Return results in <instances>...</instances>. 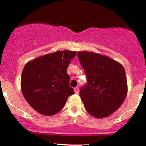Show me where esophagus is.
<instances>
[{"mask_svg":"<svg viewBox=\"0 0 146 146\" xmlns=\"http://www.w3.org/2000/svg\"><path fill=\"white\" fill-rule=\"evenodd\" d=\"M74 92L76 93V94H78V92H79V88H78V87H76V88H75L74 89Z\"/></svg>","mask_w":146,"mask_h":146,"instance_id":"obj_1","label":"esophagus"}]
</instances>
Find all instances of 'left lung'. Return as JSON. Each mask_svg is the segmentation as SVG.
I'll use <instances>...</instances> for the list:
<instances>
[{"instance_id":"obj_1","label":"left lung","mask_w":146,"mask_h":146,"mask_svg":"<svg viewBox=\"0 0 146 146\" xmlns=\"http://www.w3.org/2000/svg\"><path fill=\"white\" fill-rule=\"evenodd\" d=\"M88 78L80 90L86 111L97 119L109 117L121 106L127 93L123 66L106 55L94 52H77Z\"/></svg>"}]
</instances>
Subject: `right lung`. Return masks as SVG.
I'll use <instances>...</instances> for the list:
<instances>
[{"mask_svg": "<svg viewBox=\"0 0 146 146\" xmlns=\"http://www.w3.org/2000/svg\"><path fill=\"white\" fill-rule=\"evenodd\" d=\"M76 51L65 50L40 56L27 62L23 70L21 88L29 106L45 116H52L74 94L67 74Z\"/></svg>", "mask_w": 146, "mask_h": 146, "instance_id": "obj_1", "label": "right lung"}]
</instances>
